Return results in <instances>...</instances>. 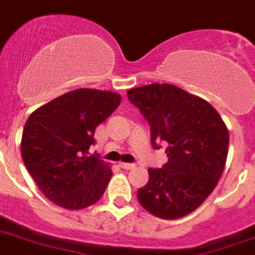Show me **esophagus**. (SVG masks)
<instances>
[{
  "label": "esophagus",
  "instance_id": "esophagus-1",
  "mask_svg": "<svg viewBox=\"0 0 255 255\" xmlns=\"http://www.w3.org/2000/svg\"><path fill=\"white\" fill-rule=\"evenodd\" d=\"M120 167L125 168V170H132V168L136 167V164H135V163H125V162H121Z\"/></svg>",
  "mask_w": 255,
  "mask_h": 255
}]
</instances>
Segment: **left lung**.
Segmentation results:
<instances>
[{
	"mask_svg": "<svg viewBox=\"0 0 255 255\" xmlns=\"http://www.w3.org/2000/svg\"><path fill=\"white\" fill-rule=\"evenodd\" d=\"M150 126L154 149L167 145L168 161L149 168L138 190L141 207L163 220L184 217L215 190L226 164L229 130L207 101L171 84H149L126 92Z\"/></svg>",
	"mask_w": 255,
	"mask_h": 255,
	"instance_id": "1",
	"label": "left lung"
}]
</instances>
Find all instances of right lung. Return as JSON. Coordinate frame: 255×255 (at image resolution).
I'll use <instances>...</instances> for the list:
<instances>
[{"instance_id": "right-lung-1", "label": "right lung", "mask_w": 255, "mask_h": 255, "mask_svg": "<svg viewBox=\"0 0 255 255\" xmlns=\"http://www.w3.org/2000/svg\"><path fill=\"white\" fill-rule=\"evenodd\" d=\"M120 102L121 96L114 92L82 88L29 116L22 130V161L51 202L78 211L101 199L112 171L100 155H89V147L97 126Z\"/></svg>"}]
</instances>
